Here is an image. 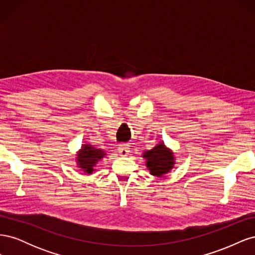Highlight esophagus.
<instances>
[{
	"label": "esophagus",
	"instance_id": "34e87169",
	"mask_svg": "<svg viewBox=\"0 0 255 255\" xmlns=\"http://www.w3.org/2000/svg\"><path fill=\"white\" fill-rule=\"evenodd\" d=\"M128 145L127 143H121L119 144V148H118V152L121 156H126L128 154L129 150H128Z\"/></svg>",
	"mask_w": 255,
	"mask_h": 255
}]
</instances>
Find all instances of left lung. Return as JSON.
Segmentation results:
<instances>
[{"label":"left lung","mask_w":255,"mask_h":255,"mask_svg":"<svg viewBox=\"0 0 255 255\" xmlns=\"http://www.w3.org/2000/svg\"><path fill=\"white\" fill-rule=\"evenodd\" d=\"M142 157L145 158L146 168L154 176H161L168 173L174 166L173 153L164 142H159L153 149L144 151Z\"/></svg>","instance_id":"obj_1"}]
</instances>
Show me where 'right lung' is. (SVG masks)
Returning a JSON list of instances; mask_svg holds the SVG:
<instances>
[{"label": "right lung", "instance_id": "right-lung-1", "mask_svg": "<svg viewBox=\"0 0 255 255\" xmlns=\"http://www.w3.org/2000/svg\"><path fill=\"white\" fill-rule=\"evenodd\" d=\"M105 155L106 153L102 149H97L91 144H83L82 149L76 155L78 156L76 163H78V167L84 170V172L92 173V171H95L94 167Z\"/></svg>", "mask_w": 255, "mask_h": 255}]
</instances>
